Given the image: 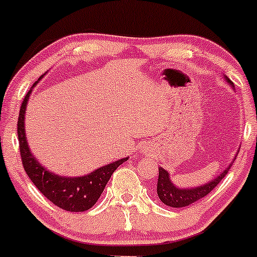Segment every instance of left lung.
I'll return each instance as SVG.
<instances>
[{
	"label": "left lung",
	"instance_id": "1",
	"mask_svg": "<svg viewBox=\"0 0 257 257\" xmlns=\"http://www.w3.org/2000/svg\"><path fill=\"white\" fill-rule=\"evenodd\" d=\"M228 84L230 86L234 87V84L229 80L225 75L223 74ZM239 152V151H238ZM238 152L235 154L232 162L229 163L227 168L224 171L221 172L219 176H217L216 178H213L210 182L205 183V184L199 185V187H193V188H179L177 185L173 184V182L171 180L170 173L167 171L163 170L162 167H159V180H157V195H159L160 200L165 205L171 207H185L189 205L194 204V202L199 201L200 199L205 197L208 193L213 190L217 187L219 182L224 178L225 174L228 173V171L232 167L234 160L238 156Z\"/></svg>",
	"mask_w": 257,
	"mask_h": 257
}]
</instances>
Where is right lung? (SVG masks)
<instances>
[{
    "instance_id": "right-lung-1",
    "label": "right lung",
    "mask_w": 257,
    "mask_h": 257,
    "mask_svg": "<svg viewBox=\"0 0 257 257\" xmlns=\"http://www.w3.org/2000/svg\"><path fill=\"white\" fill-rule=\"evenodd\" d=\"M44 75H41L39 80L35 81L32 89L25 95L21 111H19L18 140L22 162H23L28 177L34 183V185L53 205L70 212H83L96 204L112 173L129 157L114 161L81 177L58 176L44 167L33 155L28 145L27 134H25V109H27L28 101H29L33 89L41 80V78H44Z\"/></svg>"
}]
</instances>
